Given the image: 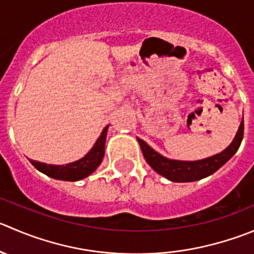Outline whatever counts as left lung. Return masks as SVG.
<instances>
[{
	"label": "left lung",
	"mask_w": 254,
	"mask_h": 254,
	"mask_svg": "<svg viewBox=\"0 0 254 254\" xmlns=\"http://www.w3.org/2000/svg\"><path fill=\"white\" fill-rule=\"evenodd\" d=\"M243 130H245V124L242 119L237 134L230 146L226 147L220 154L213 155L207 159L197 160V161H180V160L167 159L150 147L144 140L137 137V141L141 147L145 160L157 174L166 177L172 182H191L210 176L221 166H223L240 147L243 139Z\"/></svg>",
	"instance_id": "8db88e82"
}]
</instances>
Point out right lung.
Masks as SVG:
<instances>
[{"label": "right lung", "mask_w": 254, "mask_h": 254, "mask_svg": "<svg viewBox=\"0 0 254 254\" xmlns=\"http://www.w3.org/2000/svg\"><path fill=\"white\" fill-rule=\"evenodd\" d=\"M108 127H109V125L104 127L92 150L78 161L70 162L67 165H47L44 162L31 160V164L38 171L43 172L52 179L63 180V181H78V180L84 179L97 170V167L99 166L103 157H104Z\"/></svg>", "instance_id": "obj_1"}]
</instances>
